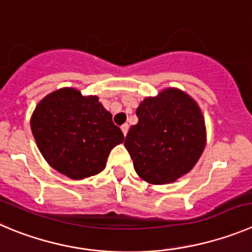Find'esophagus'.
Segmentation results:
<instances>
[{
	"instance_id": "34e87169",
	"label": "esophagus",
	"mask_w": 252,
	"mask_h": 252,
	"mask_svg": "<svg viewBox=\"0 0 252 252\" xmlns=\"http://www.w3.org/2000/svg\"><path fill=\"white\" fill-rule=\"evenodd\" d=\"M121 129H122V131H123L124 135H126V134H128V130H129V126L126 123L123 124V126H121Z\"/></svg>"
}]
</instances>
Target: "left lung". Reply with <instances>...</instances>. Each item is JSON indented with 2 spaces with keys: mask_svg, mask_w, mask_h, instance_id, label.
<instances>
[{
  "mask_svg": "<svg viewBox=\"0 0 252 252\" xmlns=\"http://www.w3.org/2000/svg\"><path fill=\"white\" fill-rule=\"evenodd\" d=\"M138 123L126 138L138 175L149 184H170L189 173L206 145V126L196 100L165 88L137 108Z\"/></svg>",
  "mask_w": 252,
  "mask_h": 252,
  "instance_id": "1",
  "label": "left lung"
}]
</instances>
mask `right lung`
<instances>
[{"label":"right lung","mask_w":252,"mask_h":252,"mask_svg":"<svg viewBox=\"0 0 252 252\" xmlns=\"http://www.w3.org/2000/svg\"><path fill=\"white\" fill-rule=\"evenodd\" d=\"M31 130L47 163L73 180L104 170L110 150L124 142L99 98L70 87L39 100L31 117Z\"/></svg>","instance_id":"add662e5"}]
</instances>
